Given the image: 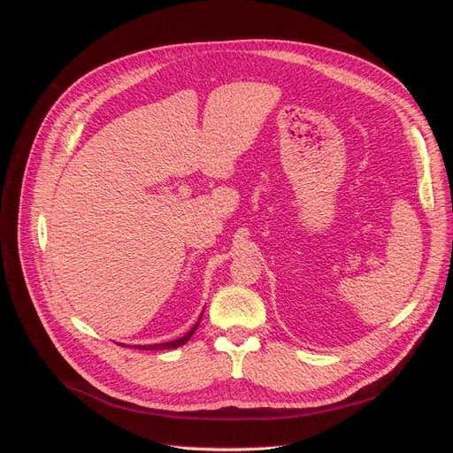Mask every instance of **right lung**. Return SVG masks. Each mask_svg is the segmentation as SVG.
I'll list each match as a JSON object with an SVG mask.
<instances>
[{"label": "right lung", "instance_id": "add662e5", "mask_svg": "<svg viewBox=\"0 0 453 453\" xmlns=\"http://www.w3.org/2000/svg\"><path fill=\"white\" fill-rule=\"evenodd\" d=\"M200 319H202V316H200ZM198 325H200V321H198L193 328H190L183 338H178V340H174V342L156 343V345H135V349H141V350H161V349H176V347H181V345H185V343L190 340V336L195 334V330L198 328ZM132 347H134V345H132Z\"/></svg>", "mask_w": 453, "mask_h": 453}]
</instances>
